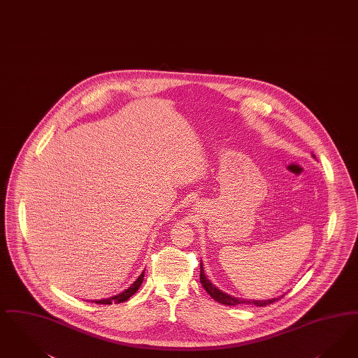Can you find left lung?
<instances>
[{
    "label": "left lung",
    "mask_w": 358,
    "mask_h": 358,
    "mask_svg": "<svg viewBox=\"0 0 358 358\" xmlns=\"http://www.w3.org/2000/svg\"><path fill=\"white\" fill-rule=\"evenodd\" d=\"M315 157V155H313ZM200 281L203 289L208 292V294H210V297L213 300L220 302V303H224V305H230V306H234V305H240V303H245V305H256V306H266L269 303H273L274 301L280 300L282 296H280L278 299H271V300H248V299H238V297H234V296H230L228 293H224L222 290H220L217 286L213 285L210 282V280L206 277V274L203 272V268H202V261L200 264Z\"/></svg>",
    "instance_id": "left-lung-1"
}]
</instances>
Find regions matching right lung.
<instances>
[{
	"instance_id": "right-lung-1",
	"label": "right lung",
	"mask_w": 358,
	"mask_h": 358,
	"mask_svg": "<svg viewBox=\"0 0 358 358\" xmlns=\"http://www.w3.org/2000/svg\"><path fill=\"white\" fill-rule=\"evenodd\" d=\"M143 274H145V271H143V273L137 277V280L131 284V285L129 286L128 289H125L124 292H121V293H118V294H115L113 297H109V299H103V300H97L94 301L96 303H120V302H124V301H128L138 289H140V286L143 284Z\"/></svg>"
}]
</instances>
